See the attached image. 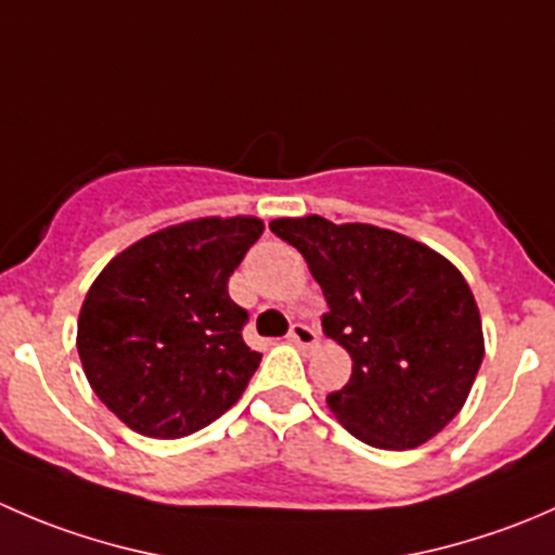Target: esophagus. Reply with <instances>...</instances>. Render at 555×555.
Here are the masks:
<instances>
[{"mask_svg": "<svg viewBox=\"0 0 555 555\" xmlns=\"http://www.w3.org/2000/svg\"><path fill=\"white\" fill-rule=\"evenodd\" d=\"M287 338L293 340L295 346H300V349H313V346L319 344V335H317V330L309 327V324H304V322L293 324V330H289V335H287Z\"/></svg>", "mask_w": 555, "mask_h": 555, "instance_id": "1", "label": "esophagus"}]
</instances>
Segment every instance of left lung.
I'll return each mask as SVG.
<instances>
[{
    "label": "left lung",
    "mask_w": 555,
    "mask_h": 555,
    "mask_svg": "<svg viewBox=\"0 0 555 555\" xmlns=\"http://www.w3.org/2000/svg\"><path fill=\"white\" fill-rule=\"evenodd\" d=\"M271 231L309 262L330 311L327 338L351 357L330 411L373 449H416L462 411L483 362V327L459 268L402 233L319 215Z\"/></svg>",
    "instance_id": "left-lung-1"
}]
</instances>
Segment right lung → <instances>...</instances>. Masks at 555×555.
Returning <instances> with one entry per match:
<instances>
[{"instance_id":"obj_1","label":"right lung","mask_w":555,"mask_h":555,"mask_svg":"<svg viewBox=\"0 0 555 555\" xmlns=\"http://www.w3.org/2000/svg\"><path fill=\"white\" fill-rule=\"evenodd\" d=\"M257 217H201L112 257L82 300L77 351L99 400L133 433L173 440L220 418L262 354L228 279L260 238Z\"/></svg>"}]
</instances>
